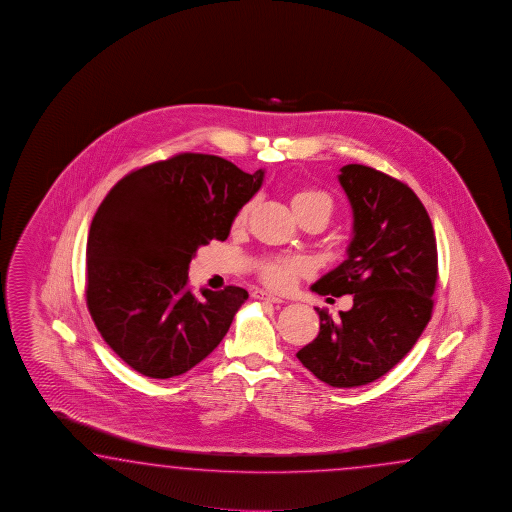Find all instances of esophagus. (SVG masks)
<instances>
[{
    "instance_id": "1",
    "label": "esophagus",
    "mask_w": 512,
    "mask_h": 512,
    "mask_svg": "<svg viewBox=\"0 0 512 512\" xmlns=\"http://www.w3.org/2000/svg\"><path fill=\"white\" fill-rule=\"evenodd\" d=\"M254 298H258V300H263V302H271V304H282V298H278V296H274V294L267 293V291H254Z\"/></svg>"
}]
</instances>
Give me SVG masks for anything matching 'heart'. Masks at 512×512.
<instances>
[{"mask_svg":"<svg viewBox=\"0 0 512 512\" xmlns=\"http://www.w3.org/2000/svg\"><path fill=\"white\" fill-rule=\"evenodd\" d=\"M291 205H293L294 214L300 219L307 216H320L327 221L335 210V199L322 188L302 186V188H296L291 194ZM249 212H251V203L243 205L238 210L234 225H241L249 216ZM305 271H307V263L300 258H265L258 263V276L261 282L278 291L293 287L294 282L305 274Z\"/></svg>","mask_w":512,"mask_h":512,"instance_id":"heart-1","label":"heart"}]
</instances>
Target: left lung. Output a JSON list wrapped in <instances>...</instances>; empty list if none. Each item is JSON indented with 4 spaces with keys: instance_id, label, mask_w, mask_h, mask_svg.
Masks as SVG:
<instances>
[{
    "instance_id": "1",
    "label": "left lung",
    "mask_w": 512,
    "mask_h": 512,
    "mask_svg": "<svg viewBox=\"0 0 512 512\" xmlns=\"http://www.w3.org/2000/svg\"><path fill=\"white\" fill-rule=\"evenodd\" d=\"M338 181L353 208L348 260L313 285L322 296L353 294L333 320L316 309L320 331L296 353L333 388L377 381L414 348L434 311L437 243L421 199L403 181L348 164Z\"/></svg>"
}]
</instances>
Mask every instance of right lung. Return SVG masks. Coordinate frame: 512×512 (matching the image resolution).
Wrapping results in <instances>:
<instances>
[{"label":"right lung","instance_id":"obj_1","mask_svg":"<svg viewBox=\"0 0 512 512\" xmlns=\"http://www.w3.org/2000/svg\"><path fill=\"white\" fill-rule=\"evenodd\" d=\"M261 181V170L186 152L133 170L104 197L87 236L86 304L130 368L170 379L218 348L249 293L227 285L197 298L188 265L201 245L227 240Z\"/></svg>","mask_w":512,"mask_h":512}]
</instances>
